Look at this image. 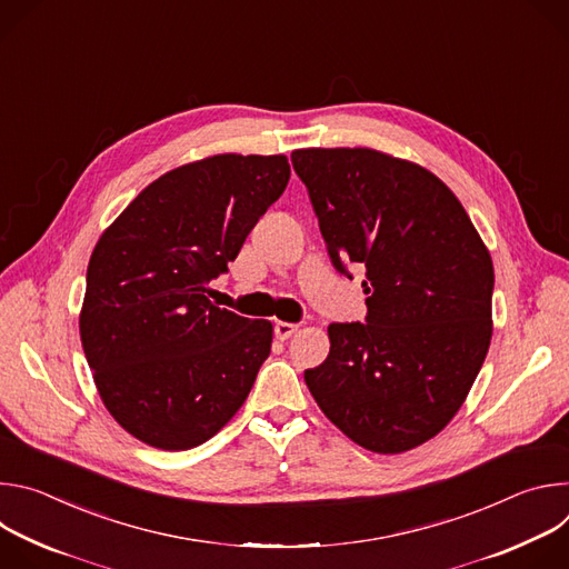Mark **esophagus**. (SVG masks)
<instances>
[{
  "label": "esophagus",
  "mask_w": 569,
  "mask_h": 569,
  "mask_svg": "<svg viewBox=\"0 0 569 569\" xmlns=\"http://www.w3.org/2000/svg\"><path fill=\"white\" fill-rule=\"evenodd\" d=\"M297 331H299V323H290V321H277V323H274V336H277L279 340H288V338H292Z\"/></svg>",
  "instance_id": "1"
}]
</instances>
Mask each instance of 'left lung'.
I'll return each instance as SVG.
<instances>
[{
  "label": "left lung",
  "mask_w": 569,
  "mask_h": 569,
  "mask_svg": "<svg viewBox=\"0 0 569 569\" xmlns=\"http://www.w3.org/2000/svg\"><path fill=\"white\" fill-rule=\"evenodd\" d=\"M333 266L367 272V323H331L303 380L358 446L398 455L459 412L493 336V261L457 196L428 169L373 148H299Z\"/></svg>",
  "instance_id": "obj_1"
}]
</instances>
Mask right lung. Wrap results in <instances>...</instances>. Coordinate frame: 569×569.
Returning a JSON list of instances; mask_svg holds the SVG:
<instances>
[{"instance_id":"right-lung-1","label":"right lung","mask_w":569,"mask_h":569,"mask_svg":"<svg viewBox=\"0 0 569 569\" xmlns=\"http://www.w3.org/2000/svg\"><path fill=\"white\" fill-rule=\"evenodd\" d=\"M288 180L286 154H211L150 182L101 233L80 342L106 410L146 446L196 448L246 402L272 321L204 292Z\"/></svg>"}]
</instances>
